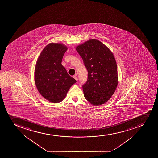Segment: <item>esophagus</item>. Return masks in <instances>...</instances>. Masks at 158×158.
I'll return each instance as SVG.
<instances>
[{"label":"esophagus","mask_w":158,"mask_h":158,"mask_svg":"<svg viewBox=\"0 0 158 158\" xmlns=\"http://www.w3.org/2000/svg\"><path fill=\"white\" fill-rule=\"evenodd\" d=\"M73 77L74 79H75V80H76V81H78V78H77V75H74V76H73Z\"/></svg>","instance_id":"obj_1"}]
</instances>
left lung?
<instances>
[{"mask_svg":"<svg viewBox=\"0 0 158 158\" xmlns=\"http://www.w3.org/2000/svg\"><path fill=\"white\" fill-rule=\"evenodd\" d=\"M88 72V80L82 85L86 100L99 106L109 100L118 85L117 64L114 55L100 41L89 40L76 47Z\"/></svg>","mask_w":158,"mask_h":158,"instance_id":"left-lung-1","label":"left lung"}]
</instances>
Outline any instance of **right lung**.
<instances>
[{"label": "right lung", "instance_id": "right-lung-1", "mask_svg": "<svg viewBox=\"0 0 158 158\" xmlns=\"http://www.w3.org/2000/svg\"><path fill=\"white\" fill-rule=\"evenodd\" d=\"M67 46L52 43L43 49L36 62L35 81L36 88L44 98L59 103L66 97L76 80L67 73L61 64Z\"/></svg>", "mask_w": 158, "mask_h": 158}]
</instances>
